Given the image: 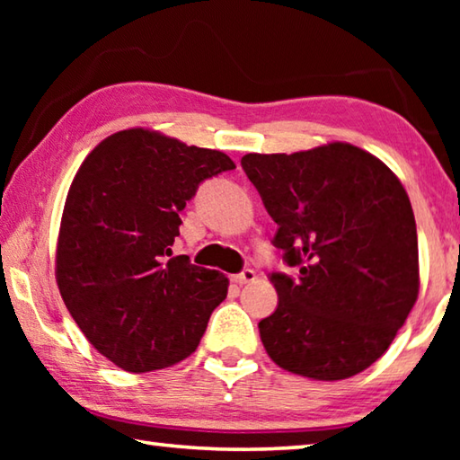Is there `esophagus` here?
I'll return each mask as SVG.
<instances>
[{"label": "esophagus", "mask_w": 460, "mask_h": 460, "mask_svg": "<svg viewBox=\"0 0 460 460\" xmlns=\"http://www.w3.org/2000/svg\"><path fill=\"white\" fill-rule=\"evenodd\" d=\"M255 279V271L252 270V268H247V270H243V271H239V274H235L233 276V282L235 284H239V286H243V284H249V282H253Z\"/></svg>", "instance_id": "obj_1"}]
</instances>
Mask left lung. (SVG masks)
Returning a JSON list of instances; mask_svg holds the SVG:
<instances>
[{
  "instance_id": "left-lung-1",
  "label": "left lung",
  "mask_w": 460,
  "mask_h": 460,
  "mask_svg": "<svg viewBox=\"0 0 460 460\" xmlns=\"http://www.w3.org/2000/svg\"><path fill=\"white\" fill-rule=\"evenodd\" d=\"M241 168L276 221L278 308L260 321L271 361L298 376H357L392 345L418 298V235L402 182L351 144L247 154Z\"/></svg>"
}]
</instances>
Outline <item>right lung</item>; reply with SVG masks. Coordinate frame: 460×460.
<instances>
[{"instance_id":"1","label":"right lung","mask_w":460,"mask_h":460,"mask_svg":"<svg viewBox=\"0 0 460 460\" xmlns=\"http://www.w3.org/2000/svg\"><path fill=\"white\" fill-rule=\"evenodd\" d=\"M235 164L227 154L147 129L103 139L76 172L62 213L57 282L91 345L131 373L194 353L229 279L172 258L199 186Z\"/></svg>"}]
</instances>
